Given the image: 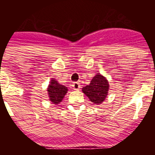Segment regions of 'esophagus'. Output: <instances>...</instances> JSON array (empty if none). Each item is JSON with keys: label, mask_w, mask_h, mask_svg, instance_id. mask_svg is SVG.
<instances>
[{"label": "esophagus", "mask_w": 155, "mask_h": 155, "mask_svg": "<svg viewBox=\"0 0 155 155\" xmlns=\"http://www.w3.org/2000/svg\"><path fill=\"white\" fill-rule=\"evenodd\" d=\"M72 86H73V88L74 90H78L80 89V87H81V84L80 83H78V82H74Z\"/></svg>", "instance_id": "1"}]
</instances>
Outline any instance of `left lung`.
Instances as JSON below:
<instances>
[{"label": "left lung", "instance_id": "8db88e82", "mask_svg": "<svg viewBox=\"0 0 155 155\" xmlns=\"http://www.w3.org/2000/svg\"><path fill=\"white\" fill-rule=\"evenodd\" d=\"M109 84L108 80L101 74L98 73L92 78L88 85L82 88V91L88 97L91 102L99 105L107 97Z\"/></svg>", "mask_w": 155, "mask_h": 155}]
</instances>
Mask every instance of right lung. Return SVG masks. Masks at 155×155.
Returning a JSON list of instances; mask_svg holds the SVG:
<instances>
[{"instance_id":"obj_1","label":"right lung","mask_w":155,"mask_h":155,"mask_svg":"<svg viewBox=\"0 0 155 155\" xmlns=\"http://www.w3.org/2000/svg\"><path fill=\"white\" fill-rule=\"evenodd\" d=\"M68 87L59 84L55 79H52L48 86V95L51 102L55 105H58L61 102L65 94L68 92Z\"/></svg>"}]
</instances>
